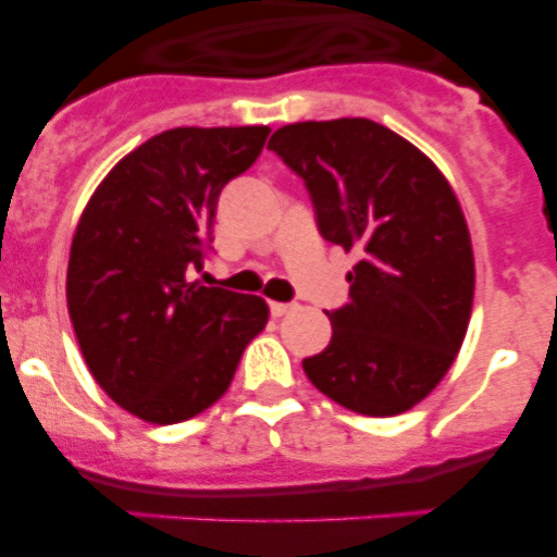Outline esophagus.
I'll use <instances>...</instances> for the list:
<instances>
[{"mask_svg":"<svg viewBox=\"0 0 557 557\" xmlns=\"http://www.w3.org/2000/svg\"><path fill=\"white\" fill-rule=\"evenodd\" d=\"M298 307V304H284V301H270V312L275 314V318H282V314H289L293 309Z\"/></svg>","mask_w":557,"mask_h":557,"instance_id":"1","label":"esophagus"}]
</instances>
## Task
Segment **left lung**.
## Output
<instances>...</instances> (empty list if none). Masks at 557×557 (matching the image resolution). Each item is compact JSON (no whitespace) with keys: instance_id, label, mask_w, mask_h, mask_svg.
<instances>
[{"instance_id":"left-lung-1","label":"left lung","mask_w":557,"mask_h":557,"mask_svg":"<svg viewBox=\"0 0 557 557\" xmlns=\"http://www.w3.org/2000/svg\"><path fill=\"white\" fill-rule=\"evenodd\" d=\"M268 150L307 181L318 228L354 250L351 304L304 359L309 382L359 416L424 401L455 362L474 304V250L460 200L430 156L362 116L295 122Z\"/></svg>"}]
</instances>
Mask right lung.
Returning a JSON list of instances; mask_svg holds the SVG:
<instances>
[{
	"label": "right lung",
	"instance_id": "1",
	"mask_svg": "<svg viewBox=\"0 0 557 557\" xmlns=\"http://www.w3.org/2000/svg\"><path fill=\"white\" fill-rule=\"evenodd\" d=\"M268 133L172 127L127 152L83 209L69 318L97 385L147 424H178L214 405L268 323L259 295L191 278L220 191L259 159Z\"/></svg>",
	"mask_w": 557,
	"mask_h": 557
}]
</instances>
